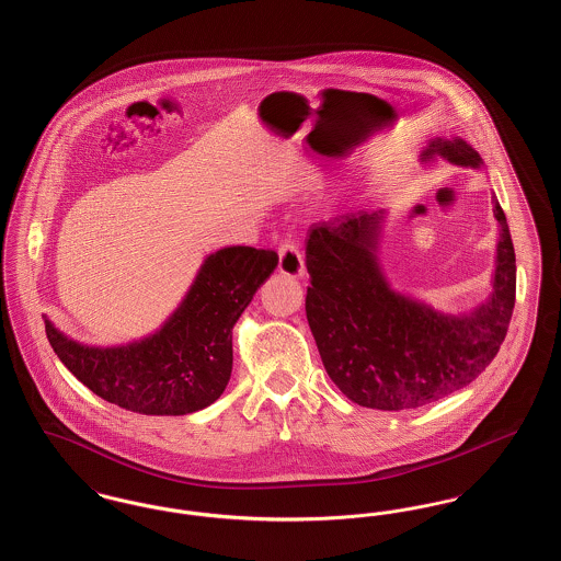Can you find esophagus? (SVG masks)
I'll use <instances>...</instances> for the list:
<instances>
[{
	"instance_id": "obj_1",
	"label": "esophagus",
	"mask_w": 561,
	"mask_h": 561,
	"mask_svg": "<svg viewBox=\"0 0 561 561\" xmlns=\"http://www.w3.org/2000/svg\"><path fill=\"white\" fill-rule=\"evenodd\" d=\"M279 271L290 277L305 275V261L302 252L298 250V243L293 238H286L279 243Z\"/></svg>"
}]
</instances>
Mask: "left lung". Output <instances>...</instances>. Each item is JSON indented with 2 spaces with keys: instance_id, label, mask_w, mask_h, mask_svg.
I'll list each match as a JSON object with an SVG mask.
<instances>
[{
  "instance_id": "1",
  "label": "left lung",
  "mask_w": 561,
  "mask_h": 561,
  "mask_svg": "<svg viewBox=\"0 0 561 561\" xmlns=\"http://www.w3.org/2000/svg\"><path fill=\"white\" fill-rule=\"evenodd\" d=\"M478 168L462 138H435L423 153ZM494 293L469 316H444L393 293L376 261L378 213L318 222L307 240V320L321 362L348 400L376 410H416L448 398L480 376L507 336L515 305V250L503 208Z\"/></svg>"
}]
</instances>
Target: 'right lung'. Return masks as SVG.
Wrapping results in <instances>:
<instances>
[{
    "label": "right lung",
    "instance_id": "1",
    "mask_svg": "<svg viewBox=\"0 0 561 561\" xmlns=\"http://www.w3.org/2000/svg\"><path fill=\"white\" fill-rule=\"evenodd\" d=\"M273 250L210 254L160 332L126 347H85L46 320L58 359L99 398L138 414L181 416L218 400L233 368L231 330L277 267Z\"/></svg>",
    "mask_w": 561,
    "mask_h": 561
}]
</instances>
